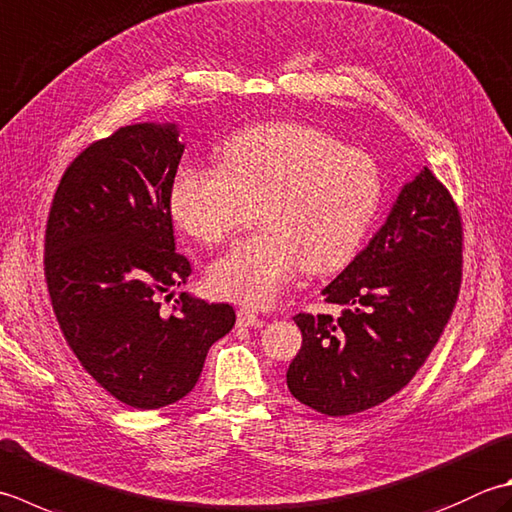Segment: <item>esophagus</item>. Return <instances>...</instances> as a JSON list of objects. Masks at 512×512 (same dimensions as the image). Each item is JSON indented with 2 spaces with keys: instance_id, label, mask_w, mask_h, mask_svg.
<instances>
[{
  "instance_id": "obj_1",
  "label": "esophagus",
  "mask_w": 512,
  "mask_h": 512,
  "mask_svg": "<svg viewBox=\"0 0 512 512\" xmlns=\"http://www.w3.org/2000/svg\"><path fill=\"white\" fill-rule=\"evenodd\" d=\"M237 324L248 326V328H259V326H264V319L255 315V313H250V310H246V308H239L237 310Z\"/></svg>"
}]
</instances>
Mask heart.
I'll return each mask as SVG.
<instances>
[{
  "label": "heart",
  "mask_w": 512,
  "mask_h": 512,
  "mask_svg": "<svg viewBox=\"0 0 512 512\" xmlns=\"http://www.w3.org/2000/svg\"><path fill=\"white\" fill-rule=\"evenodd\" d=\"M255 202L262 230L215 259L208 282L230 302L266 308L302 268L330 273L353 259L382 204V177L364 150L273 122L239 130L219 148V166H182L170 184L173 219L210 246Z\"/></svg>",
  "instance_id": "obj_1"
}]
</instances>
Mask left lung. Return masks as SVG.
Listing matches in <instances>:
<instances>
[{
	"label": "left lung",
	"mask_w": 512,
	"mask_h": 512,
	"mask_svg": "<svg viewBox=\"0 0 512 512\" xmlns=\"http://www.w3.org/2000/svg\"><path fill=\"white\" fill-rule=\"evenodd\" d=\"M464 230L448 188L424 168L386 224L324 290L333 315H295L302 348L286 373L308 408L346 417L397 395L442 337L462 286Z\"/></svg>",
	"instance_id": "8db88e82"
}]
</instances>
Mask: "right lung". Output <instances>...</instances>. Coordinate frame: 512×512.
<instances>
[{"label":"right lung","instance_id":"1","mask_svg":"<svg viewBox=\"0 0 512 512\" xmlns=\"http://www.w3.org/2000/svg\"><path fill=\"white\" fill-rule=\"evenodd\" d=\"M175 124H133L79 153L50 204L44 275L57 324L86 373L126 406L153 410L195 388L208 348L235 326L228 304L182 293L170 184L184 144Z\"/></svg>","mask_w":512,"mask_h":512}]
</instances>
